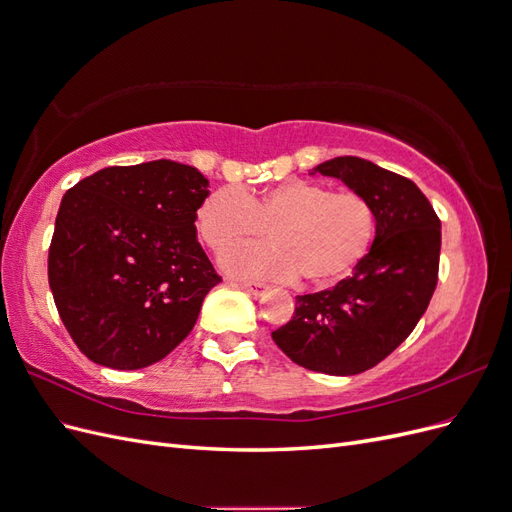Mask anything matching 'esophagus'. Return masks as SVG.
Returning a JSON list of instances; mask_svg holds the SVG:
<instances>
[{
    "label": "esophagus",
    "instance_id": "esophagus-1",
    "mask_svg": "<svg viewBox=\"0 0 512 512\" xmlns=\"http://www.w3.org/2000/svg\"><path fill=\"white\" fill-rule=\"evenodd\" d=\"M239 284L247 290V292H252V294H256V297H260V294H265L267 290H269V286L267 284H262V282H250V280H239Z\"/></svg>",
    "mask_w": 512,
    "mask_h": 512
}]
</instances>
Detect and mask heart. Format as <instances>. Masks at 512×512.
<instances>
[{"label":"heart","instance_id":"obj_1","mask_svg":"<svg viewBox=\"0 0 512 512\" xmlns=\"http://www.w3.org/2000/svg\"><path fill=\"white\" fill-rule=\"evenodd\" d=\"M376 211L356 192H331L327 183L286 179L262 192L220 188L196 211L200 239L226 252L269 228L273 243L245 245L222 258L230 273L329 286L361 265L376 239Z\"/></svg>","mask_w":512,"mask_h":512}]
</instances>
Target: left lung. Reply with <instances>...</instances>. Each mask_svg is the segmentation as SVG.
Wrapping results in <instances>:
<instances>
[{"label": "left lung", "mask_w": 512, "mask_h": 512, "mask_svg": "<svg viewBox=\"0 0 512 512\" xmlns=\"http://www.w3.org/2000/svg\"><path fill=\"white\" fill-rule=\"evenodd\" d=\"M316 173L369 200L376 239L346 280L297 297L294 316L271 337L305 369L354 376L384 361L425 314L438 284L440 220L414 181L369 160L333 158Z\"/></svg>", "instance_id": "1"}]
</instances>
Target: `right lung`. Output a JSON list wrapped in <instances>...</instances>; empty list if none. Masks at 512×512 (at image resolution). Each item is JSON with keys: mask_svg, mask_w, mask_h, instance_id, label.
Instances as JSON below:
<instances>
[{"mask_svg": "<svg viewBox=\"0 0 512 512\" xmlns=\"http://www.w3.org/2000/svg\"><path fill=\"white\" fill-rule=\"evenodd\" d=\"M207 188L194 166L153 160L102 168L61 198L49 286L89 361L149 367L190 335L222 282L196 239Z\"/></svg>", "mask_w": 512, "mask_h": 512, "instance_id": "right-lung-1", "label": "right lung"}]
</instances>
